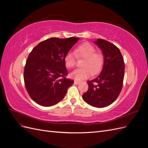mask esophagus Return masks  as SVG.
<instances>
[{
  "label": "esophagus",
  "instance_id": "obj_1",
  "mask_svg": "<svg viewBox=\"0 0 148 148\" xmlns=\"http://www.w3.org/2000/svg\"><path fill=\"white\" fill-rule=\"evenodd\" d=\"M74 83H75V84H79L80 83V82L77 81V80H75V81H74Z\"/></svg>",
  "mask_w": 148,
  "mask_h": 148
}]
</instances>
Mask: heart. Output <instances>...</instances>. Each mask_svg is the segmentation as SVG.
Segmentation results:
<instances>
[{
	"mask_svg": "<svg viewBox=\"0 0 148 148\" xmlns=\"http://www.w3.org/2000/svg\"><path fill=\"white\" fill-rule=\"evenodd\" d=\"M75 53L67 52L64 57V62L66 67L73 68L76 64L77 56L83 59V68L77 69L70 73V77L76 80H83L89 78L92 74L99 73L104 62V57L101 52H96L95 47L89 42H83L75 48Z\"/></svg>",
	"mask_w": 148,
	"mask_h": 148,
	"instance_id": "b5f03b06",
	"label": "heart"
}]
</instances>
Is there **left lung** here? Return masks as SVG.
Masks as SVG:
<instances>
[{
  "label": "left lung",
  "instance_id": "left-lung-1",
  "mask_svg": "<svg viewBox=\"0 0 148 148\" xmlns=\"http://www.w3.org/2000/svg\"><path fill=\"white\" fill-rule=\"evenodd\" d=\"M95 43L104 56L101 73L88 82V89L82 97L88 104L95 107H104L114 102L122 91L125 72L123 56L119 49L104 39H97Z\"/></svg>",
  "mask_w": 148,
  "mask_h": 148
}]
</instances>
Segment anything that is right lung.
Segmentation results:
<instances>
[{"mask_svg":"<svg viewBox=\"0 0 148 148\" xmlns=\"http://www.w3.org/2000/svg\"><path fill=\"white\" fill-rule=\"evenodd\" d=\"M79 38H51L39 42L29 53L24 69V82L28 95L44 107L56 104L64 99L74 83L68 75L64 57Z\"/></svg>","mask_w":148,"mask_h":148,"instance_id":"obj_1","label":"right lung"}]
</instances>
